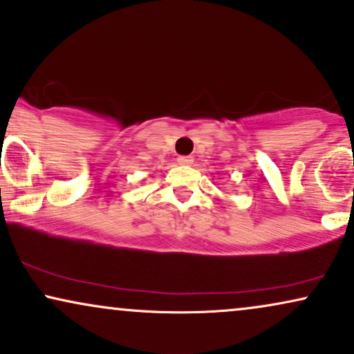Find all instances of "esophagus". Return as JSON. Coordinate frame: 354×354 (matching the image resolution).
<instances>
[{"instance_id":"obj_1","label":"esophagus","mask_w":354,"mask_h":354,"mask_svg":"<svg viewBox=\"0 0 354 354\" xmlns=\"http://www.w3.org/2000/svg\"><path fill=\"white\" fill-rule=\"evenodd\" d=\"M177 162L180 165H192V164H194V157L180 156V157H177Z\"/></svg>"}]
</instances>
